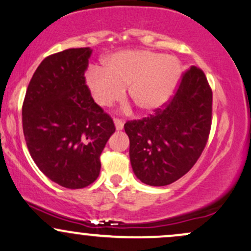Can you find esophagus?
Listing matches in <instances>:
<instances>
[{
  "instance_id": "obj_1",
  "label": "esophagus",
  "mask_w": 251,
  "mask_h": 251,
  "mask_svg": "<svg viewBox=\"0 0 251 251\" xmlns=\"http://www.w3.org/2000/svg\"><path fill=\"white\" fill-rule=\"evenodd\" d=\"M114 124H115V128H117L118 131L123 130V128H124V120L123 119H119V118H114Z\"/></svg>"
}]
</instances>
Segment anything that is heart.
Here are the masks:
<instances>
[{
  "label": "heart",
  "instance_id": "b5f03b06",
  "mask_svg": "<svg viewBox=\"0 0 251 251\" xmlns=\"http://www.w3.org/2000/svg\"><path fill=\"white\" fill-rule=\"evenodd\" d=\"M180 73L174 57L150 51H125L112 56L103 69H90L87 82L101 106H109L123 98L124 88L128 85V98L137 108L152 112L172 96Z\"/></svg>",
  "mask_w": 251,
  "mask_h": 251
}]
</instances>
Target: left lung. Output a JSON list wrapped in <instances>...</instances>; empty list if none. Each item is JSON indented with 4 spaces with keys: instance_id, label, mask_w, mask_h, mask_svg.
<instances>
[{
    "instance_id": "left-lung-1",
    "label": "left lung",
    "mask_w": 251,
    "mask_h": 251,
    "mask_svg": "<svg viewBox=\"0 0 251 251\" xmlns=\"http://www.w3.org/2000/svg\"><path fill=\"white\" fill-rule=\"evenodd\" d=\"M212 125V89L193 65L178 89L152 114L128 120L130 159L134 174L150 186H167L192 169L207 144Z\"/></svg>"
}]
</instances>
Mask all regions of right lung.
Returning <instances> with one entry per match:
<instances>
[{"label":"right lung","instance_id":"right-lung-1","mask_svg":"<svg viewBox=\"0 0 251 251\" xmlns=\"http://www.w3.org/2000/svg\"><path fill=\"white\" fill-rule=\"evenodd\" d=\"M89 48L50 54L33 74L23 103L27 148L51 181L84 188L100 174V156L115 126L85 84Z\"/></svg>","mask_w":251,"mask_h":251}]
</instances>
